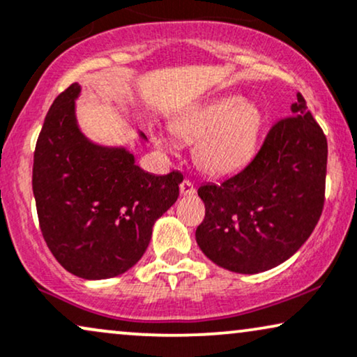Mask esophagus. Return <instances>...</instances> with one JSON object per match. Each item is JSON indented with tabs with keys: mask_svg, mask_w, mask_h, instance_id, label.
<instances>
[{
	"mask_svg": "<svg viewBox=\"0 0 357 357\" xmlns=\"http://www.w3.org/2000/svg\"><path fill=\"white\" fill-rule=\"evenodd\" d=\"M179 191H181L183 196H191V194L196 192V188H194L191 179H184V181L181 183V186H179Z\"/></svg>",
	"mask_w": 357,
	"mask_h": 357,
	"instance_id": "esophagus-1",
	"label": "esophagus"
}]
</instances>
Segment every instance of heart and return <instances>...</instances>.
<instances>
[{
    "label": "heart",
    "instance_id": "heart-1",
    "mask_svg": "<svg viewBox=\"0 0 357 357\" xmlns=\"http://www.w3.org/2000/svg\"><path fill=\"white\" fill-rule=\"evenodd\" d=\"M261 128L260 110L238 96L220 97L188 108L171 121V132L196 143V161L207 174H232L254 155ZM165 146L163 138L156 139Z\"/></svg>",
    "mask_w": 357,
    "mask_h": 357
}]
</instances>
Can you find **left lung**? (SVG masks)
<instances>
[{
  "instance_id": "left-lung-1",
  "label": "left lung",
  "mask_w": 357,
  "mask_h": 357,
  "mask_svg": "<svg viewBox=\"0 0 357 357\" xmlns=\"http://www.w3.org/2000/svg\"><path fill=\"white\" fill-rule=\"evenodd\" d=\"M328 142L301 93L268 130L254 160L219 184H202L201 250L220 267L259 273L285 261L321 218Z\"/></svg>"
}]
</instances>
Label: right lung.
<instances>
[{
    "label": "right lung",
    "instance_id": "1",
    "mask_svg": "<svg viewBox=\"0 0 357 357\" xmlns=\"http://www.w3.org/2000/svg\"><path fill=\"white\" fill-rule=\"evenodd\" d=\"M75 82L59 93L36 142L33 192L40 234L67 272L110 278L145 254L153 224L174 204L183 174L145 173L132 153L79 132Z\"/></svg>",
    "mask_w": 357,
    "mask_h": 357
}]
</instances>
